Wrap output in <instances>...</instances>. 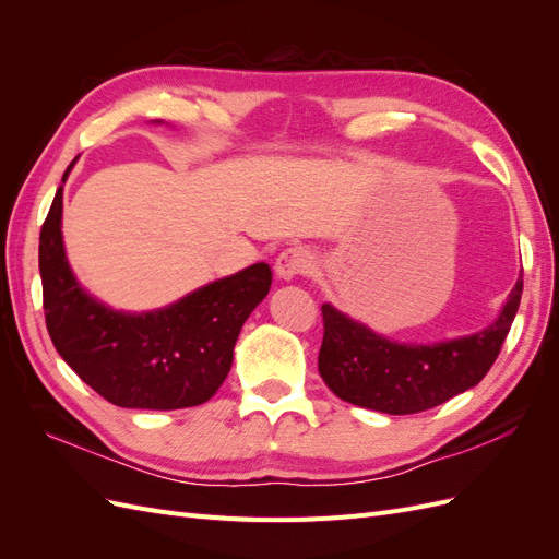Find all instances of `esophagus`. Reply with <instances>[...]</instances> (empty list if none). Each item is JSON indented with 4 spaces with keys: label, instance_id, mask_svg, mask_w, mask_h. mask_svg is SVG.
<instances>
[{
    "label": "esophagus",
    "instance_id": "1",
    "mask_svg": "<svg viewBox=\"0 0 559 559\" xmlns=\"http://www.w3.org/2000/svg\"><path fill=\"white\" fill-rule=\"evenodd\" d=\"M312 267H314L312 253L308 249L289 247V249H284L280 257H277V261H275V275L280 280H284V282H289V280L298 277V275L312 273Z\"/></svg>",
    "mask_w": 559,
    "mask_h": 559
}]
</instances>
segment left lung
Returning a JSON list of instances; mask_svg holds the SVG:
<instances>
[{"mask_svg":"<svg viewBox=\"0 0 559 559\" xmlns=\"http://www.w3.org/2000/svg\"><path fill=\"white\" fill-rule=\"evenodd\" d=\"M520 296L522 277L495 324L433 345L394 343L324 302L319 376L337 399L361 408L386 415L436 408L487 376L511 331Z\"/></svg>","mask_w":559,"mask_h":559,"instance_id":"left-lung-1","label":"left lung"}]
</instances>
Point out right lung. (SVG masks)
Masks as SVG:
<instances>
[{"label":"right lung","mask_w":559,"mask_h":559,"mask_svg":"<svg viewBox=\"0 0 559 559\" xmlns=\"http://www.w3.org/2000/svg\"><path fill=\"white\" fill-rule=\"evenodd\" d=\"M60 226L62 186L39 235L46 329L60 357L121 408L177 411L210 401L233 366L242 324L270 292V265L253 263L163 310L116 312L81 289Z\"/></svg>","instance_id":"add662e5"}]
</instances>
